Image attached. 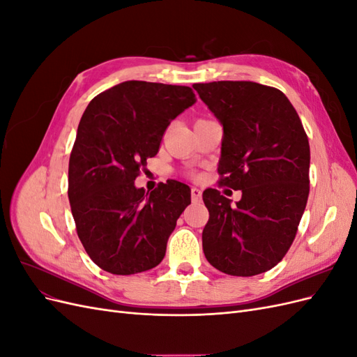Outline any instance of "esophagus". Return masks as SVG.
Here are the masks:
<instances>
[{"label":"esophagus","mask_w":357,"mask_h":357,"mask_svg":"<svg viewBox=\"0 0 357 357\" xmlns=\"http://www.w3.org/2000/svg\"><path fill=\"white\" fill-rule=\"evenodd\" d=\"M190 195H192V202H198V201H201L202 192H201V189H198V188H192V189H190Z\"/></svg>","instance_id":"1"}]
</instances>
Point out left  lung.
Masks as SVG:
<instances>
[{"label":"left lung","mask_w":357,"mask_h":357,"mask_svg":"<svg viewBox=\"0 0 357 357\" xmlns=\"http://www.w3.org/2000/svg\"><path fill=\"white\" fill-rule=\"evenodd\" d=\"M193 89L223 125L219 185L243 192L231 205L218 189L204 190V255L225 274H262L284 257L304 214L308 137L287 96L271 86L225 80Z\"/></svg>","instance_id":"obj_1"}]
</instances>
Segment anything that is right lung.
I'll return each instance as SVG.
<instances>
[{
  "label": "right lung",
  "instance_id": "right-lung-1",
  "mask_svg": "<svg viewBox=\"0 0 357 357\" xmlns=\"http://www.w3.org/2000/svg\"><path fill=\"white\" fill-rule=\"evenodd\" d=\"M195 101L189 86L129 80L84 110L70 156L68 199L84 250L104 271L131 275L164 259L190 189L171 180L146 193L134 181L159 152L171 121Z\"/></svg>",
  "mask_w": 357,
  "mask_h": 357
}]
</instances>
